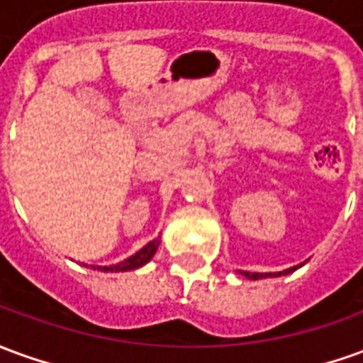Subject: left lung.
I'll use <instances>...</instances> for the list:
<instances>
[{
    "instance_id": "8db88e82",
    "label": "left lung",
    "mask_w": 363,
    "mask_h": 363,
    "mask_svg": "<svg viewBox=\"0 0 363 363\" xmlns=\"http://www.w3.org/2000/svg\"><path fill=\"white\" fill-rule=\"evenodd\" d=\"M296 267H291L287 271H279V273H250V271H243V275L247 279H263V277H279V275H287L291 271H295Z\"/></svg>"
}]
</instances>
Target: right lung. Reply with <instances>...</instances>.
<instances>
[{
  "label": "right lung",
  "instance_id": "right-lung-1",
  "mask_svg": "<svg viewBox=\"0 0 363 363\" xmlns=\"http://www.w3.org/2000/svg\"><path fill=\"white\" fill-rule=\"evenodd\" d=\"M157 247H159V240H153V242H149L145 247H141L135 255H131L125 261H121L118 265H111V267H102V265H96L94 269L98 271H131V269H138L141 265H145L147 261L153 259V255H155Z\"/></svg>",
  "mask_w": 363,
  "mask_h": 363
}]
</instances>
